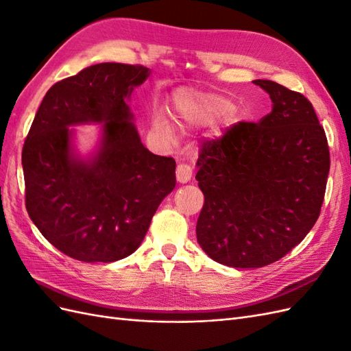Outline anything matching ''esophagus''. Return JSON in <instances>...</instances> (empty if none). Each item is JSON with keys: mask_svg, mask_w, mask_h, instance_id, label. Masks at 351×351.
<instances>
[{"mask_svg": "<svg viewBox=\"0 0 351 351\" xmlns=\"http://www.w3.org/2000/svg\"><path fill=\"white\" fill-rule=\"evenodd\" d=\"M176 177L178 183H187L192 178V169L187 164H178L176 168Z\"/></svg>", "mask_w": 351, "mask_h": 351, "instance_id": "34e87169", "label": "esophagus"}]
</instances>
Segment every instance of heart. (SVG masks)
Listing matches in <instances>:
<instances>
[{
  "label": "heart",
  "instance_id": "heart-1",
  "mask_svg": "<svg viewBox=\"0 0 351 351\" xmlns=\"http://www.w3.org/2000/svg\"><path fill=\"white\" fill-rule=\"evenodd\" d=\"M180 111L186 117H192L195 120H212L215 117L224 115L231 110V105L218 97H195V95H182L178 99ZM154 127L158 133H161L167 139L171 137V127L164 117L158 115L154 120Z\"/></svg>",
  "mask_w": 351,
  "mask_h": 351
}]
</instances>
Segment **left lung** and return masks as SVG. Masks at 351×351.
Masks as SVG:
<instances>
[{"label":"left lung","mask_w":351,"mask_h":351,"mask_svg":"<svg viewBox=\"0 0 351 351\" xmlns=\"http://www.w3.org/2000/svg\"><path fill=\"white\" fill-rule=\"evenodd\" d=\"M272 111L239 121L202 142L196 180L205 196L196 237L209 258L232 268L277 262L312 230L321 214L329 147L313 105L272 80Z\"/></svg>","instance_id":"obj_1"}]
</instances>
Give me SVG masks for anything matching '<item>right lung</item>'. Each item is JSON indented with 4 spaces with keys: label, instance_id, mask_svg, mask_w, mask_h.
Instances as JSON below:
<instances>
[{
    "label": "right lung",
    "instance_id": "obj_1",
    "mask_svg": "<svg viewBox=\"0 0 351 351\" xmlns=\"http://www.w3.org/2000/svg\"><path fill=\"white\" fill-rule=\"evenodd\" d=\"M143 66L101 62L62 79L40 102L22 152L26 209L52 246L82 262H114L141 246L176 186L174 158L142 145L127 99ZM104 122L90 160L71 151L70 125Z\"/></svg>",
    "mask_w": 351,
    "mask_h": 351
}]
</instances>
